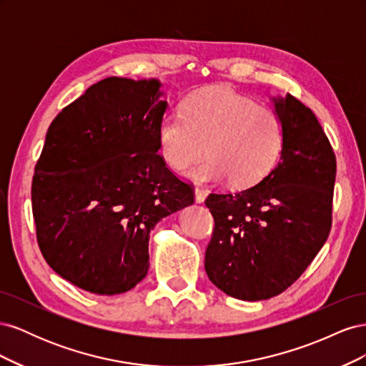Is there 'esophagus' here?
<instances>
[{"mask_svg": "<svg viewBox=\"0 0 366 366\" xmlns=\"http://www.w3.org/2000/svg\"><path fill=\"white\" fill-rule=\"evenodd\" d=\"M194 194H195V203H198V204L203 203L207 197V192L204 189H202V187H195Z\"/></svg>", "mask_w": 366, "mask_h": 366, "instance_id": "34e87169", "label": "esophagus"}]
</instances>
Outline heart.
<instances>
[{
	"instance_id": "obj_1",
	"label": "heart",
	"mask_w": 366,
	"mask_h": 366,
	"mask_svg": "<svg viewBox=\"0 0 366 366\" xmlns=\"http://www.w3.org/2000/svg\"><path fill=\"white\" fill-rule=\"evenodd\" d=\"M284 124L273 109L258 107L229 88L192 96L183 113L168 112L159 122L163 160L195 183L230 180L235 187L259 183L278 163L284 148ZM207 147H204V145Z\"/></svg>"
}]
</instances>
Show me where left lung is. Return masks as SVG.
I'll use <instances>...</instances> for the list:
<instances>
[{
    "mask_svg": "<svg viewBox=\"0 0 366 366\" xmlns=\"http://www.w3.org/2000/svg\"><path fill=\"white\" fill-rule=\"evenodd\" d=\"M270 101L285 132L278 164L246 191L206 200L215 219L206 273L241 301L282 293L315 259L331 227L333 148L315 113L296 97L287 93Z\"/></svg>",
    "mask_w": 366,
    "mask_h": 366,
    "instance_id": "1",
    "label": "left lung"
}]
</instances>
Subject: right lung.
Masks as SVG:
<instances>
[{
	"instance_id": "1",
	"label": "right lung",
	"mask_w": 366,
	"mask_h": 366,
	"mask_svg": "<svg viewBox=\"0 0 366 366\" xmlns=\"http://www.w3.org/2000/svg\"><path fill=\"white\" fill-rule=\"evenodd\" d=\"M159 79L107 77L49 127L31 183L38 244L64 280L120 295L149 269V234L194 203L166 168L157 129L168 102Z\"/></svg>"
}]
</instances>
